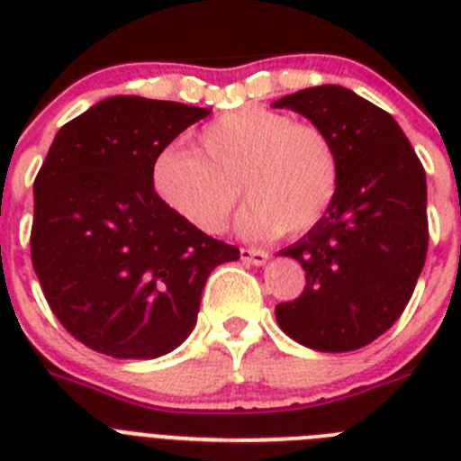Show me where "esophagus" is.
<instances>
[{"mask_svg":"<svg viewBox=\"0 0 461 461\" xmlns=\"http://www.w3.org/2000/svg\"><path fill=\"white\" fill-rule=\"evenodd\" d=\"M240 258L244 260V263H251V266H263L267 258H270V254L263 249H251V247H242L240 249Z\"/></svg>","mask_w":461,"mask_h":461,"instance_id":"34e87169","label":"esophagus"}]
</instances>
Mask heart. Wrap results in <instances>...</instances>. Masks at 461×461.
<instances>
[{
    "instance_id": "heart-1",
    "label": "heart",
    "mask_w": 461,
    "mask_h": 461,
    "mask_svg": "<svg viewBox=\"0 0 461 461\" xmlns=\"http://www.w3.org/2000/svg\"><path fill=\"white\" fill-rule=\"evenodd\" d=\"M201 154L168 148L154 164V189L185 221L219 233L242 189L238 228L247 238L312 230L335 203L341 164L335 140L312 122L260 105L203 126Z\"/></svg>"
}]
</instances>
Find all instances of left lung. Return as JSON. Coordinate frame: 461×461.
Returning a JSON list of instances; mask_svg holds the SVG:
<instances>
[{
    "mask_svg": "<svg viewBox=\"0 0 461 461\" xmlns=\"http://www.w3.org/2000/svg\"><path fill=\"white\" fill-rule=\"evenodd\" d=\"M272 105L325 129L341 164L325 217L281 251L303 266L307 286L276 304V323L313 351H356L393 328L425 266V168L394 117L341 85L300 89Z\"/></svg>",
    "mask_w": 461,
    "mask_h": 461,
    "instance_id": "1",
    "label": "left lung"
}]
</instances>
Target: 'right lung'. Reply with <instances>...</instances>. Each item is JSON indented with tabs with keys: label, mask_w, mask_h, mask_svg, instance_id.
Here are the masks:
<instances>
[{
	"label": "right lung",
	"mask_w": 461,
	"mask_h": 461,
	"mask_svg": "<svg viewBox=\"0 0 461 461\" xmlns=\"http://www.w3.org/2000/svg\"><path fill=\"white\" fill-rule=\"evenodd\" d=\"M210 108L110 96L57 131L34 180L32 263L57 321L120 360L170 353L207 276L240 249L175 214L154 164Z\"/></svg>",
	"instance_id": "obj_1"
}]
</instances>
